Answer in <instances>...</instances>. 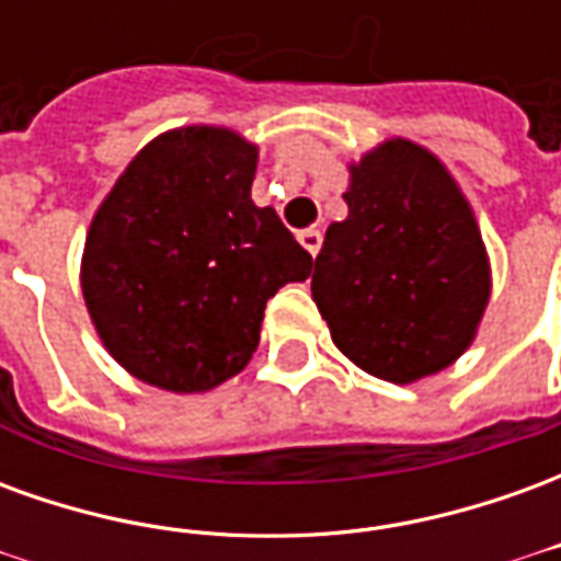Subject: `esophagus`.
<instances>
[{
	"instance_id": "esophagus-1",
	"label": "esophagus",
	"mask_w": 561,
	"mask_h": 561,
	"mask_svg": "<svg viewBox=\"0 0 561 561\" xmlns=\"http://www.w3.org/2000/svg\"><path fill=\"white\" fill-rule=\"evenodd\" d=\"M297 240H300V245H304L309 255H316L318 249H321V231H316V228H309V231H300V233H297Z\"/></svg>"
}]
</instances>
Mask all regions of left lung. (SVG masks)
I'll return each mask as SVG.
<instances>
[{
  "instance_id": "left-lung-1",
  "label": "left lung",
  "mask_w": 561,
  "mask_h": 561,
  "mask_svg": "<svg viewBox=\"0 0 561 561\" xmlns=\"http://www.w3.org/2000/svg\"><path fill=\"white\" fill-rule=\"evenodd\" d=\"M345 204L312 273L336 348L393 385L454 364L490 300L483 240L457 183L397 138L354 164Z\"/></svg>"
}]
</instances>
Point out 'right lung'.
I'll use <instances>...</instances> for the list:
<instances>
[{"label": "right lung", "mask_w": 561, "mask_h": 561, "mask_svg": "<svg viewBox=\"0 0 561 561\" xmlns=\"http://www.w3.org/2000/svg\"><path fill=\"white\" fill-rule=\"evenodd\" d=\"M257 149L228 128H180L138 152L92 219L83 297L131 376L197 393L237 376L264 306L312 255L252 204Z\"/></svg>", "instance_id": "right-lung-1"}]
</instances>
